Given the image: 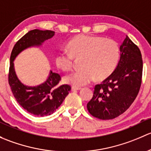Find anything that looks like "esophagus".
<instances>
[{"instance_id": "obj_1", "label": "esophagus", "mask_w": 151, "mask_h": 151, "mask_svg": "<svg viewBox=\"0 0 151 151\" xmlns=\"http://www.w3.org/2000/svg\"><path fill=\"white\" fill-rule=\"evenodd\" d=\"M72 89L73 90H81V87H78V86H73Z\"/></svg>"}]
</instances>
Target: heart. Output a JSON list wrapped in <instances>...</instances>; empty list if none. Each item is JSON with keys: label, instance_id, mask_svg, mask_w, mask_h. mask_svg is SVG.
Returning a JSON list of instances; mask_svg holds the SVG:
<instances>
[{"label": "heart", "instance_id": "1", "mask_svg": "<svg viewBox=\"0 0 151 151\" xmlns=\"http://www.w3.org/2000/svg\"><path fill=\"white\" fill-rule=\"evenodd\" d=\"M68 52L55 55L56 65L63 71L72 68L74 58L83 57L82 69L65 77V81L73 86H86L97 77L101 80L113 72L120 59L119 46L113 40L94 35H78L67 44Z\"/></svg>", "mask_w": 151, "mask_h": 151}]
</instances>
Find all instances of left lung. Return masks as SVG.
Listing matches in <instances>:
<instances>
[{
	"instance_id": "left-lung-1",
	"label": "left lung",
	"mask_w": 151,
	"mask_h": 151,
	"mask_svg": "<svg viewBox=\"0 0 151 151\" xmlns=\"http://www.w3.org/2000/svg\"><path fill=\"white\" fill-rule=\"evenodd\" d=\"M120 60L113 73L94 87L87 104L91 116L109 120L126 111L137 96L142 82V60L140 50L127 35L120 46Z\"/></svg>"
}]
</instances>
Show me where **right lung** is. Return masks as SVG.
I'll list each match as a JSON object with an SVG mask.
<instances>
[{
	"instance_id": "1",
	"label": "right lung",
	"mask_w": 151,
	"mask_h": 151,
	"mask_svg": "<svg viewBox=\"0 0 151 151\" xmlns=\"http://www.w3.org/2000/svg\"><path fill=\"white\" fill-rule=\"evenodd\" d=\"M54 33L52 30L38 29L29 31L17 42L11 54L9 83L12 93L24 110L36 116H47L54 113L69 94L71 87L67 84L59 86L61 77L52 70L41 84L34 86L24 85L17 76L14 62L22 52L30 47H40Z\"/></svg>"
}]
</instances>
